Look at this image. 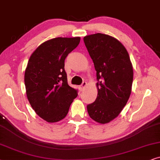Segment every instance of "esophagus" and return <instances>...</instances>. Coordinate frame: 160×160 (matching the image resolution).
<instances>
[{"mask_svg": "<svg viewBox=\"0 0 160 160\" xmlns=\"http://www.w3.org/2000/svg\"><path fill=\"white\" fill-rule=\"evenodd\" d=\"M87 86V82H82V85L81 86H80V91H83V89L86 88V86Z\"/></svg>", "mask_w": 160, "mask_h": 160, "instance_id": "esophagus-1", "label": "esophagus"}]
</instances>
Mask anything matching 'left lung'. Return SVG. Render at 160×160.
<instances>
[{
  "mask_svg": "<svg viewBox=\"0 0 160 160\" xmlns=\"http://www.w3.org/2000/svg\"><path fill=\"white\" fill-rule=\"evenodd\" d=\"M83 41L97 71V97L87 105L89 116L107 123L120 114L132 92L133 68L128 52L116 39L103 33L86 36Z\"/></svg>",
  "mask_w": 160,
  "mask_h": 160,
  "instance_id": "left-lung-1",
  "label": "left lung"
}]
</instances>
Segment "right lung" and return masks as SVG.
Wrapping results in <instances>:
<instances>
[{
    "instance_id": "obj_1",
    "label": "right lung",
    "mask_w": 160,
    "mask_h": 160,
    "mask_svg": "<svg viewBox=\"0 0 160 160\" xmlns=\"http://www.w3.org/2000/svg\"><path fill=\"white\" fill-rule=\"evenodd\" d=\"M80 37H57L38 47L25 72L28 99L38 116L50 123L64 118L78 91L68 85L64 61Z\"/></svg>"
}]
</instances>
